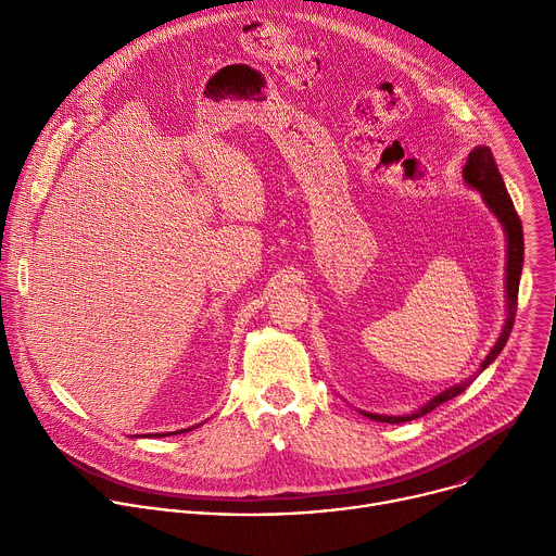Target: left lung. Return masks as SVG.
<instances>
[{"instance_id": "1", "label": "left lung", "mask_w": 556, "mask_h": 556, "mask_svg": "<svg viewBox=\"0 0 556 556\" xmlns=\"http://www.w3.org/2000/svg\"><path fill=\"white\" fill-rule=\"evenodd\" d=\"M464 180L466 185L475 187L484 202L489 204V208L500 217V222L504 224L506 228V237H508V264H506V296H508V319H506V326H504V332L502 337L497 339L495 348L491 350V354L484 358L482 363V369H486L497 356L500 352L504 350L510 332H513V324H515V314H517V294H519V277H521V266H523V230H521V219L515 211V204L506 191V185H504V178L497 169V163L493 157V151L489 147H478L472 149L466 157V165H464ZM470 384L468 382H462L457 387H451L446 391H442L440 395H435V399L431 403H427L422 409H418L416 414L412 416H378V414H365L367 418L376 420V422H389V425H401V422H409V420H416L429 412H433L435 407H440L442 403L455 399V395H459L466 387Z\"/></svg>"}]
</instances>
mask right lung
I'll return each mask as SVG.
<instances>
[{
  "label": "right lung",
  "mask_w": 556,
  "mask_h": 556,
  "mask_svg": "<svg viewBox=\"0 0 556 556\" xmlns=\"http://www.w3.org/2000/svg\"><path fill=\"white\" fill-rule=\"evenodd\" d=\"M167 435H169V433H167Z\"/></svg>",
  "instance_id": "1"
}]
</instances>
